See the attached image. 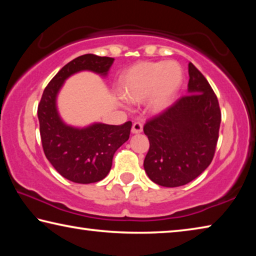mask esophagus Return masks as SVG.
I'll return each instance as SVG.
<instances>
[{
  "label": "esophagus",
  "instance_id": "esophagus-1",
  "mask_svg": "<svg viewBox=\"0 0 256 256\" xmlns=\"http://www.w3.org/2000/svg\"><path fill=\"white\" fill-rule=\"evenodd\" d=\"M142 130H144V128H142V124L138 123V122H136L133 125H132V133L133 134H138V133H141Z\"/></svg>",
  "mask_w": 256,
  "mask_h": 256
}]
</instances>
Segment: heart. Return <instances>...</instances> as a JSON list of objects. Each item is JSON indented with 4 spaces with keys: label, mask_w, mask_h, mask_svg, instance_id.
<instances>
[{
    "label": "heart",
    "mask_w": 256,
    "mask_h": 256,
    "mask_svg": "<svg viewBox=\"0 0 256 256\" xmlns=\"http://www.w3.org/2000/svg\"><path fill=\"white\" fill-rule=\"evenodd\" d=\"M183 80L178 63L141 62L120 76V90L128 102L140 104L149 98V107L154 112L166 110L174 100Z\"/></svg>",
    "instance_id": "heart-1"
}]
</instances>
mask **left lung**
<instances>
[{"label":"left lung","instance_id":"1","mask_svg":"<svg viewBox=\"0 0 256 256\" xmlns=\"http://www.w3.org/2000/svg\"><path fill=\"white\" fill-rule=\"evenodd\" d=\"M188 94L144 128L150 142L144 170L154 183L164 188L185 185L201 175L214 159L219 136L218 99L192 63H188Z\"/></svg>","mask_w":256,"mask_h":256}]
</instances>
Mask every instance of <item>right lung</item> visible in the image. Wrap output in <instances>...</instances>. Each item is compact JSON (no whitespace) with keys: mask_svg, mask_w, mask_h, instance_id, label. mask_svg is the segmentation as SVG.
<instances>
[{"mask_svg":"<svg viewBox=\"0 0 256 256\" xmlns=\"http://www.w3.org/2000/svg\"><path fill=\"white\" fill-rule=\"evenodd\" d=\"M112 62V58L94 54L72 60L47 84L38 105L40 138L46 158L64 178L74 183L90 184L105 178L116 150L128 140L132 122L71 126L58 114V94L68 78L81 71L106 76Z\"/></svg>","mask_w":256,"mask_h":256,"instance_id":"1","label":"right lung"}]
</instances>
